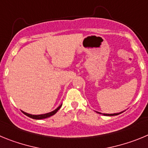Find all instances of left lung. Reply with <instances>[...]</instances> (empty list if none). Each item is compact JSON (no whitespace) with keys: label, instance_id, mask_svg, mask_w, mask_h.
<instances>
[{"label":"left lung","instance_id":"obj_1","mask_svg":"<svg viewBox=\"0 0 148 148\" xmlns=\"http://www.w3.org/2000/svg\"><path fill=\"white\" fill-rule=\"evenodd\" d=\"M120 113H114V114H105V113H104V115H105V116H117V115L120 114Z\"/></svg>","mask_w":148,"mask_h":148}]
</instances>
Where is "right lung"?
Masks as SVG:
<instances>
[{"mask_svg":"<svg viewBox=\"0 0 148 148\" xmlns=\"http://www.w3.org/2000/svg\"><path fill=\"white\" fill-rule=\"evenodd\" d=\"M61 105L59 106L57 109H56L55 110H53V112H50V113H46V114H42V115H31V114H29V113H25V112H23V114H25L26 116H29L30 118L34 119H46V118H48V117H50V116H53L54 114H56L57 112H58V110L61 108Z\"/></svg>","mask_w":148,"mask_h":148,"instance_id":"1","label":"right lung"}]
</instances>
